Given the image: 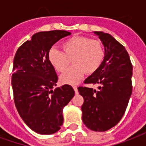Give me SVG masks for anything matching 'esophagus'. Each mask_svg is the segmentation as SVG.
<instances>
[{
  "mask_svg": "<svg viewBox=\"0 0 146 146\" xmlns=\"http://www.w3.org/2000/svg\"><path fill=\"white\" fill-rule=\"evenodd\" d=\"M73 88H74L75 94H78V88H77V86H73Z\"/></svg>",
  "mask_w": 146,
  "mask_h": 146,
  "instance_id": "1",
  "label": "esophagus"
}]
</instances>
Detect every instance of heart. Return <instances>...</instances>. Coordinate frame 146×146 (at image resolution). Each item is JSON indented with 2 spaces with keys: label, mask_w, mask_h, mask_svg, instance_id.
<instances>
[{
  "label": "heart",
  "mask_w": 146,
  "mask_h": 146,
  "mask_svg": "<svg viewBox=\"0 0 146 146\" xmlns=\"http://www.w3.org/2000/svg\"><path fill=\"white\" fill-rule=\"evenodd\" d=\"M63 52L56 48L48 51L49 62L56 71L65 72L71 64L74 66L60 76L62 83L75 84L84 74H92L100 67L104 58V48L101 42L85 36H74L62 44Z\"/></svg>",
  "instance_id": "b5f03b06"
}]
</instances>
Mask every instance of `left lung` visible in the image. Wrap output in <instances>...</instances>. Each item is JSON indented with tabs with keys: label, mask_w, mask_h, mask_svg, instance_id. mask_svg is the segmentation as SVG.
<instances>
[{
	"label": "left lung",
	"mask_w": 146,
	"mask_h": 146,
	"mask_svg": "<svg viewBox=\"0 0 146 146\" xmlns=\"http://www.w3.org/2000/svg\"><path fill=\"white\" fill-rule=\"evenodd\" d=\"M104 46V58L85 84H98V90L79 87L84 98L81 106L84 124L91 130L104 132L118 123L132 94L133 65L127 51L111 35L94 32Z\"/></svg>",
	"instance_id": "8db88e82"
}]
</instances>
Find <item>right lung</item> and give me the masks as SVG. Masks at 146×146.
<instances>
[{"mask_svg": "<svg viewBox=\"0 0 146 146\" xmlns=\"http://www.w3.org/2000/svg\"><path fill=\"white\" fill-rule=\"evenodd\" d=\"M69 35L65 30L35 33L14 56L11 84L15 106L25 123L42 135L60 129L63 108L74 95L68 84L53 90L58 76L48 58L52 46Z\"/></svg>", "mask_w": 146, "mask_h": 146, "instance_id": "1", "label": "right lung"}]
</instances>
